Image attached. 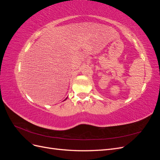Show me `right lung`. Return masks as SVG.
Listing matches in <instances>:
<instances>
[{
	"mask_svg": "<svg viewBox=\"0 0 160 160\" xmlns=\"http://www.w3.org/2000/svg\"><path fill=\"white\" fill-rule=\"evenodd\" d=\"M67 99V98H66V99Z\"/></svg>",
	"mask_w": 160,
	"mask_h": 160,
	"instance_id": "right-lung-1",
	"label": "right lung"
}]
</instances>
